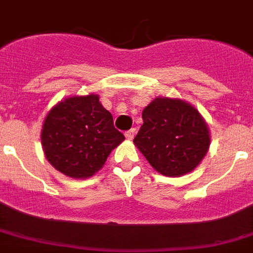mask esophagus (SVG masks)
I'll return each instance as SVG.
<instances>
[{
  "mask_svg": "<svg viewBox=\"0 0 253 253\" xmlns=\"http://www.w3.org/2000/svg\"><path fill=\"white\" fill-rule=\"evenodd\" d=\"M135 135H136V129L135 128L128 129V131H126V133H125V136H126L127 140H132L133 137H135Z\"/></svg>",
  "mask_w": 253,
  "mask_h": 253,
  "instance_id": "esophagus-1",
  "label": "esophagus"
}]
</instances>
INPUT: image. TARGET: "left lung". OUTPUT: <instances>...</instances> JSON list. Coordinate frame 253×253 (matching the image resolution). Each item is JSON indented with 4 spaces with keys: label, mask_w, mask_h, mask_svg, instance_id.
<instances>
[{
    "label": "left lung",
    "mask_w": 253,
    "mask_h": 253,
    "mask_svg": "<svg viewBox=\"0 0 253 253\" xmlns=\"http://www.w3.org/2000/svg\"><path fill=\"white\" fill-rule=\"evenodd\" d=\"M142 121L133 144L160 174L181 177L192 172L208 153L209 127L190 103L155 98L142 111Z\"/></svg>",
    "instance_id": "left-lung-1"
}]
</instances>
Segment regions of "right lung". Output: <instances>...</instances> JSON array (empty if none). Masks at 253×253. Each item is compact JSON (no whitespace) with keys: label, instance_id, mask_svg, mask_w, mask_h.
Here are the masks:
<instances>
[{"label":"right lung","instance_id":"obj_1","mask_svg":"<svg viewBox=\"0 0 253 253\" xmlns=\"http://www.w3.org/2000/svg\"><path fill=\"white\" fill-rule=\"evenodd\" d=\"M43 151L58 172L71 178L95 174L125 140L99 95L70 96L48 112L42 128Z\"/></svg>","mask_w":253,"mask_h":253}]
</instances>
